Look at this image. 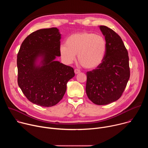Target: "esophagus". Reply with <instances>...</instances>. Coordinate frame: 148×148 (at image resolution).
<instances>
[{"label": "esophagus", "mask_w": 148, "mask_h": 148, "mask_svg": "<svg viewBox=\"0 0 148 148\" xmlns=\"http://www.w3.org/2000/svg\"><path fill=\"white\" fill-rule=\"evenodd\" d=\"M74 73H75V74H78V73H80V70H78V69H75V70H74Z\"/></svg>", "instance_id": "1"}]
</instances>
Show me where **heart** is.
I'll list each match as a JSON object with an SVG mask.
<instances>
[{
	"label": "heart",
	"instance_id": "1",
	"mask_svg": "<svg viewBox=\"0 0 148 148\" xmlns=\"http://www.w3.org/2000/svg\"><path fill=\"white\" fill-rule=\"evenodd\" d=\"M107 48L105 38L101 35L90 32L75 33L66 40V45L60 47L61 58L67 64L75 59L86 69L98 67L104 59Z\"/></svg>",
	"mask_w": 148,
	"mask_h": 148
}]
</instances>
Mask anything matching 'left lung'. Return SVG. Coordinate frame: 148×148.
<instances>
[{"mask_svg": "<svg viewBox=\"0 0 148 148\" xmlns=\"http://www.w3.org/2000/svg\"><path fill=\"white\" fill-rule=\"evenodd\" d=\"M107 43L103 60L95 69L87 73L86 91L96 105H107L122 95L130 77L129 56L121 37L111 29L100 26Z\"/></svg>", "mask_w": 148, "mask_h": 148, "instance_id": "obj_1", "label": "left lung"}]
</instances>
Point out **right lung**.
I'll use <instances>...</instances> for the list:
<instances>
[{"instance_id": "1", "label": "right lung", "mask_w": 148, "mask_h": 148, "mask_svg": "<svg viewBox=\"0 0 148 148\" xmlns=\"http://www.w3.org/2000/svg\"><path fill=\"white\" fill-rule=\"evenodd\" d=\"M60 39L56 27L38 30L24 40L17 54L18 85L27 99L39 106L58 103L75 75L73 67L54 60L61 56ZM38 56L43 57L41 66L35 65Z\"/></svg>"}]
</instances>
